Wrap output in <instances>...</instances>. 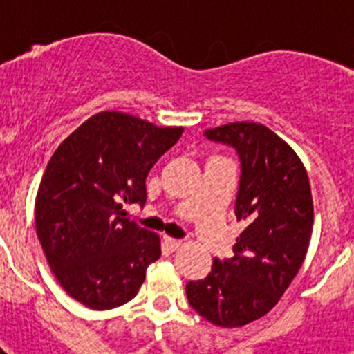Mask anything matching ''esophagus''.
Segmentation results:
<instances>
[{
  "label": "esophagus",
  "mask_w": 354,
  "mask_h": 354,
  "mask_svg": "<svg viewBox=\"0 0 354 354\" xmlns=\"http://www.w3.org/2000/svg\"><path fill=\"white\" fill-rule=\"evenodd\" d=\"M165 246H167L170 252H177V250L183 248V241L174 239V237H165Z\"/></svg>",
  "instance_id": "1"
}]
</instances>
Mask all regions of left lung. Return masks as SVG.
I'll return each instance as SVG.
<instances>
[{
	"label": "left lung",
	"instance_id": "obj_1",
	"mask_svg": "<svg viewBox=\"0 0 354 354\" xmlns=\"http://www.w3.org/2000/svg\"><path fill=\"white\" fill-rule=\"evenodd\" d=\"M205 136L239 154L236 218L246 227L234 257L214 259L211 273L187 283L186 294L209 323L239 328L268 314L298 274L310 245L314 202L301 159L270 127L232 122Z\"/></svg>",
	"mask_w": 354,
	"mask_h": 354
}]
</instances>
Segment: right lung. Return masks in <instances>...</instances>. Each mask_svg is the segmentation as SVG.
I'll list each match as a JSON object with an SVG mask.
<instances>
[{
  "label": "right lung",
  "mask_w": 354,
  "mask_h": 354,
  "mask_svg": "<svg viewBox=\"0 0 354 354\" xmlns=\"http://www.w3.org/2000/svg\"><path fill=\"white\" fill-rule=\"evenodd\" d=\"M183 127H158L122 111L83 122L55 150L35 198V228L65 292L93 310L133 299L161 257L156 232L122 218L145 204V179Z\"/></svg>",
  "instance_id": "add662e5"
}]
</instances>
